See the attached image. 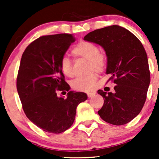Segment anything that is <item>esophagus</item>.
Instances as JSON below:
<instances>
[{
    "label": "esophagus",
    "instance_id": "obj_1",
    "mask_svg": "<svg viewBox=\"0 0 159 159\" xmlns=\"http://www.w3.org/2000/svg\"><path fill=\"white\" fill-rule=\"evenodd\" d=\"M87 96H88L89 98H90V97H92V96H94L95 93H87Z\"/></svg>",
    "mask_w": 159,
    "mask_h": 159
}]
</instances>
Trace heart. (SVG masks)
<instances>
[{
  "label": "heart",
  "mask_w": 159,
  "mask_h": 159,
  "mask_svg": "<svg viewBox=\"0 0 159 159\" xmlns=\"http://www.w3.org/2000/svg\"><path fill=\"white\" fill-rule=\"evenodd\" d=\"M72 54L75 57L83 58L88 61L87 71H96L102 72L106 66V57L102 52H99L98 45L88 41H81L72 48ZM61 72L67 77L73 76V69L71 60L67 57H62L59 62ZM98 75L95 72H90L85 77L77 78L71 83V87L75 90L87 92L95 87Z\"/></svg>",
  "instance_id": "heart-1"
}]
</instances>
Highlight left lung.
Returning <instances> with one entry per match:
<instances>
[{
	"mask_svg": "<svg viewBox=\"0 0 159 159\" xmlns=\"http://www.w3.org/2000/svg\"><path fill=\"white\" fill-rule=\"evenodd\" d=\"M84 40L103 47L107 58V83L115 84L114 93L98 90L104 98L98 111L104 121L115 125L126 124L139 114L150 83L148 59L143 45L132 33L118 25L90 32Z\"/></svg>",
	"mask_w": 159,
	"mask_h": 159,
	"instance_id": "left-lung-1",
	"label": "left lung"
}]
</instances>
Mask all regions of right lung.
I'll return each instance as SVG.
<instances>
[{"label": "right lung", "instance_id": "obj_1", "mask_svg": "<svg viewBox=\"0 0 159 159\" xmlns=\"http://www.w3.org/2000/svg\"><path fill=\"white\" fill-rule=\"evenodd\" d=\"M75 38L72 34L42 36L24 52L16 87L25 114L46 132L60 134L73 124L76 107L87 100L84 93L69 90L59 62ZM57 92H68L58 98Z\"/></svg>", "mask_w": 159, "mask_h": 159}]
</instances>
